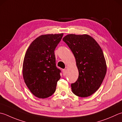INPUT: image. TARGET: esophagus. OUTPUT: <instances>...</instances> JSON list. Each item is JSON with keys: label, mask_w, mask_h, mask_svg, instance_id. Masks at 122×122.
<instances>
[{"label": "esophagus", "mask_w": 122, "mask_h": 122, "mask_svg": "<svg viewBox=\"0 0 122 122\" xmlns=\"http://www.w3.org/2000/svg\"><path fill=\"white\" fill-rule=\"evenodd\" d=\"M62 72L63 74V76H65L66 75V69H64L62 70Z\"/></svg>", "instance_id": "obj_1"}]
</instances>
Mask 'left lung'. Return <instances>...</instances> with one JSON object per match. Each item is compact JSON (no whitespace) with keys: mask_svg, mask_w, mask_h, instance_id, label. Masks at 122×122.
<instances>
[{"mask_svg":"<svg viewBox=\"0 0 122 122\" xmlns=\"http://www.w3.org/2000/svg\"><path fill=\"white\" fill-rule=\"evenodd\" d=\"M75 57L79 77L71 84L74 94L87 97L99 89L107 71L106 60L101 46L87 34H68L63 38Z\"/></svg>","mask_w":122,"mask_h":122,"instance_id":"obj_1","label":"left lung"}]
</instances>
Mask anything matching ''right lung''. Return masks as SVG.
<instances>
[{
  "label": "right lung",
  "mask_w": 122,
  "mask_h": 122,
  "mask_svg": "<svg viewBox=\"0 0 122 122\" xmlns=\"http://www.w3.org/2000/svg\"><path fill=\"white\" fill-rule=\"evenodd\" d=\"M63 33L42 35L33 41L24 59L23 76L30 92L39 98H46L56 91L61 71L56 64L54 50Z\"/></svg>",
  "instance_id": "1"
}]
</instances>
